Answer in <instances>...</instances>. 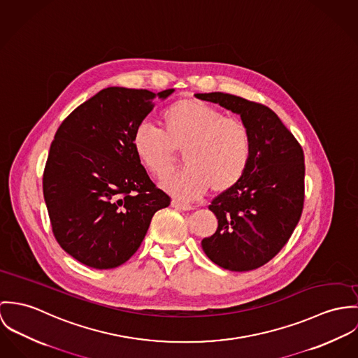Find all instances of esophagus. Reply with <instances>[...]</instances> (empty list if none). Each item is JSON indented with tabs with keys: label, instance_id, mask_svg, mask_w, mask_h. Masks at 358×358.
Instances as JSON below:
<instances>
[{
	"label": "esophagus",
	"instance_id": "esophagus-1",
	"mask_svg": "<svg viewBox=\"0 0 358 358\" xmlns=\"http://www.w3.org/2000/svg\"><path fill=\"white\" fill-rule=\"evenodd\" d=\"M171 206L177 210H184V211H188V210H192V206L191 204H185V203H181L178 200H171Z\"/></svg>",
	"mask_w": 358,
	"mask_h": 358
}]
</instances>
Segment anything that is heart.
Listing matches in <instances>:
<instances>
[{
	"mask_svg": "<svg viewBox=\"0 0 358 358\" xmlns=\"http://www.w3.org/2000/svg\"><path fill=\"white\" fill-rule=\"evenodd\" d=\"M162 130L147 123L136 127L133 150L144 167L157 178L174 169L177 151L187 164L163 182V188L180 199H196L210 188L214 194L234 188L245 174L252 154L247 124L195 99H181L160 115Z\"/></svg>",
	"mask_w": 358,
	"mask_h": 358,
	"instance_id": "heart-1",
	"label": "heart"
}]
</instances>
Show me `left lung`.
<instances>
[{
	"instance_id": "left-lung-1",
	"label": "left lung",
	"mask_w": 358,
	"mask_h": 358,
	"mask_svg": "<svg viewBox=\"0 0 358 358\" xmlns=\"http://www.w3.org/2000/svg\"><path fill=\"white\" fill-rule=\"evenodd\" d=\"M238 114L251 133L250 166L238 184L213 199L218 228L201 240L218 266L247 272L269 262L291 238L305 200V158L292 133L264 104L213 92L195 94Z\"/></svg>"
}]
</instances>
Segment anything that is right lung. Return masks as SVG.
I'll return each instance as SVG.
<instances>
[{
	"instance_id": "1",
	"label": "right lung",
	"mask_w": 358,
	"mask_h": 358,
	"mask_svg": "<svg viewBox=\"0 0 358 358\" xmlns=\"http://www.w3.org/2000/svg\"><path fill=\"white\" fill-rule=\"evenodd\" d=\"M174 89L158 94L111 86L59 126L42 188L53 235L80 264L113 269L141 245L154 214L170 198L151 181L133 150V133Z\"/></svg>"
}]
</instances>
